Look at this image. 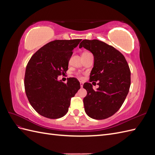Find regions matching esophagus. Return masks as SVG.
<instances>
[{
    "label": "esophagus",
    "instance_id": "esophagus-1",
    "mask_svg": "<svg viewBox=\"0 0 155 155\" xmlns=\"http://www.w3.org/2000/svg\"><path fill=\"white\" fill-rule=\"evenodd\" d=\"M80 86H81V87H83V83L82 81H80Z\"/></svg>",
    "mask_w": 155,
    "mask_h": 155
}]
</instances>
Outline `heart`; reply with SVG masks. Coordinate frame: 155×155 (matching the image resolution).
Masks as SVG:
<instances>
[{
    "mask_svg": "<svg viewBox=\"0 0 155 155\" xmlns=\"http://www.w3.org/2000/svg\"><path fill=\"white\" fill-rule=\"evenodd\" d=\"M87 53H88V52H84L83 54H87Z\"/></svg>",
    "mask_w": 155,
    "mask_h": 155,
    "instance_id": "obj_1",
    "label": "heart"
}]
</instances>
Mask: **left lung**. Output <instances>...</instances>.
I'll return each mask as SVG.
<instances>
[{
    "label": "left lung",
    "mask_w": 155,
    "mask_h": 155,
    "mask_svg": "<svg viewBox=\"0 0 155 155\" xmlns=\"http://www.w3.org/2000/svg\"><path fill=\"white\" fill-rule=\"evenodd\" d=\"M82 47L94 55L90 82L98 81L99 85L94 90L91 83H84L83 88L87 91L83 99L85 112L93 119L108 118L120 109L128 94L130 85L129 67L120 51L104 42L85 39L79 44V48Z\"/></svg>",
    "instance_id": "obj_1"
}]
</instances>
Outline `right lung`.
<instances>
[{
    "instance_id": "add662e5",
    "label": "right lung",
    "mask_w": 155,
    "mask_h": 155,
    "mask_svg": "<svg viewBox=\"0 0 155 155\" xmlns=\"http://www.w3.org/2000/svg\"><path fill=\"white\" fill-rule=\"evenodd\" d=\"M81 39L55 40L46 44L31 56L27 64L25 88L30 104L40 115L50 119L67 113L71 98L80 88L75 78L67 83L58 80L66 73L74 48Z\"/></svg>"
}]
</instances>
